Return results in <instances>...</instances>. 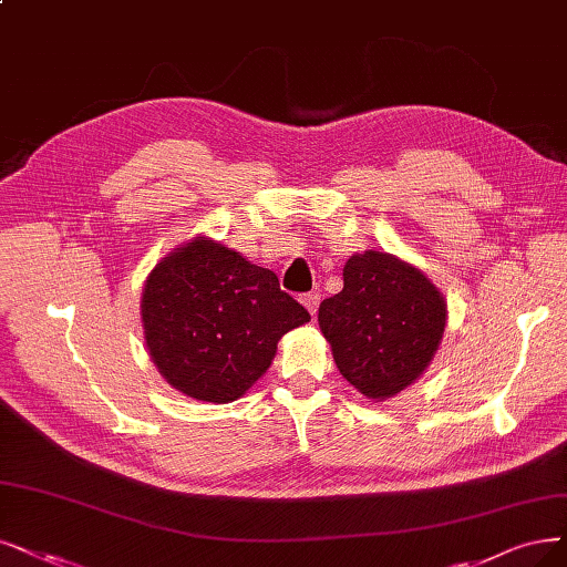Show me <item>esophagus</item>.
I'll use <instances>...</instances> for the list:
<instances>
[{"label":"esophagus","instance_id":"obj_1","mask_svg":"<svg viewBox=\"0 0 567 567\" xmlns=\"http://www.w3.org/2000/svg\"><path fill=\"white\" fill-rule=\"evenodd\" d=\"M301 303L308 308L310 316L316 318L318 316V308H320V295H316V291H310V295L301 297Z\"/></svg>","mask_w":567,"mask_h":567}]
</instances>
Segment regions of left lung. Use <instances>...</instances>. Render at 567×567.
<instances>
[{
	"instance_id": "1",
	"label": "left lung",
	"mask_w": 567,
	"mask_h": 567,
	"mask_svg": "<svg viewBox=\"0 0 567 567\" xmlns=\"http://www.w3.org/2000/svg\"><path fill=\"white\" fill-rule=\"evenodd\" d=\"M446 320V299L425 272L375 249L346 261L343 289L318 312L333 362L371 402H385L421 379Z\"/></svg>"
}]
</instances>
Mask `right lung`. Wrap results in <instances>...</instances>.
<instances>
[{
	"mask_svg": "<svg viewBox=\"0 0 567 567\" xmlns=\"http://www.w3.org/2000/svg\"><path fill=\"white\" fill-rule=\"evenodd\" d=\"M140 316L158 373L198 402H236L268 371L278 341L310 322L278 276L196 236L146 276Z\"/></svg>",
	"mask_w": 567,
	"mask_h": 567,
	"instance_id": "obj_1",
	"label": "right lung"
}]
</instances>
